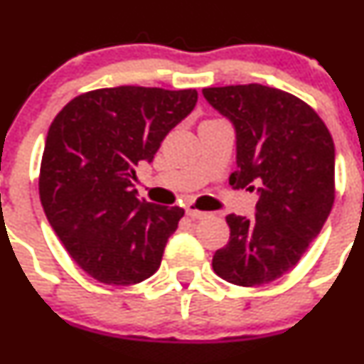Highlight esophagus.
I'll list each match as a JSON object with an SVG mask.
<instances>
[{
  "instance_id": "34e87169",
  "label": "esophagus",
  "mask_w": 364,
  "mask_h": 364,
  "mask_svg": "<svg viewBox=\"0 0 364 364\" xmlns=\"http://www.w3.org/2000/svg\"><path fill=\"white\" fill-rule=\"evenodd\" d=\"M186 215H188L190 218H193V220H203V218H205V216H209V213L199 211V209H193V208H188V209H186Z\"/></svg>"
}]
</instances>
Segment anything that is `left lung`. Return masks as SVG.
Listing matches in <instances>:
<instances>
[{
    "mask_svg": "<svg viewBox=\"0 0 364 364\" xmlns=\"http://www.w3.org/2000/svg\"><path fill=\"white\" fill-rule=\"evenodd\" d=\"M203 95L236 134L229 183L259 193L255 216L227 215L229 243L215 252L213 269L243 287L269 284L299 262L331 213V134L310 105L277 87H205Z\"/></svg>",
    "mask_w": 364,
    "mask_h": 364,
    "instance_id": "8db88e82",
    "label": "left lung"
}]
</instances>
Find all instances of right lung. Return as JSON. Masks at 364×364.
I'll return each mask as SVG.
<instances>
[{
  "label": "right lung",
  "instance_id": "add662e5",
  "mask_svg": "<svg viewBox=\"0 0 364 364\" xmlns=\"http://www.w3.org/2000/svg\"><path fill=\"white\" fill-rule=\"evenodd\" d=\"M196 104V90L119 86L79 95L54 117L40 200L70 257L95 280L132 285L160 267L185 209L141 200L132 181Z\"/></svg>",
  "mask_w": 364,
  "mask_h": 364
}]
</instances>
